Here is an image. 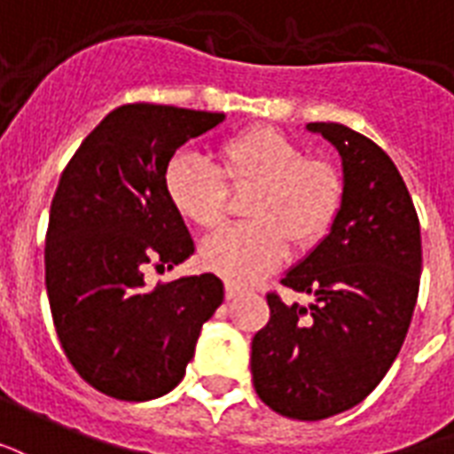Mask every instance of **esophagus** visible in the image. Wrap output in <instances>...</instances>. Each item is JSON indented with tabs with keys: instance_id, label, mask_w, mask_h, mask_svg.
Here are the masks:
<instances>
[{
	"instance_id": "34e87169",
	"label": "esophagus",
	"mask_w": 454,
	"mask_h": 454,
	"mask_svg": "<svg viewBox=\"0 0 454 454\" xmlns=\"http://www.w3.org/2000/svg\"><path fill=\"white\" fill-rule=\"evenodd\" d=\"M224 295H227V300H237L241 295V287L234 286V283H227L224 286Z\"/></svg>"
}]
</instances>
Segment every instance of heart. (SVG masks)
Returning a JSON list of instances; mask_svg holds the SVG:
<instances>
[{
	"label": "heart",
	"instance_id": "1",
	"mask_svg": "<svg viewBox=\"0 0 454 454\" xmlns=\"http://www.w3.org/2000/svg\"><path fill=\"white\" fill-rule=\"evenodd\" d=\"M220 167L193 152H176L164 168V193L186 223L213 230L224 217V177L230 186H254L247 217L200 249V259L234 286H251L278 268L290 241L307 249L339 215L343 178L326 159L307 157L300 142L276 128H249L217 147Z\"/></svg>",
	"mask_w": 454,
	"mask_h": 454
}]
</instances>
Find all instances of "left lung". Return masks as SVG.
Masks as SVG:
<instances>
[{
	"instance_id": "8db88e82",
	"label": "left lung",
	"mask_w": 454,
	"mask_h": 454,
	"mask_svg": "<svg viewBox=\"0 0 454 454\" xmlns=\"http://www.w3.org/2000/svg\"><path fill=\"white\" fill-rule=\"evenodd\" d=\"M307 130L339 152L343 200L329 234L283 278L312 302L268 295L251 375L273 411L322 421L363 402L399 356L419 297L421 227L402 174L375 142L339 122Z\"/></svg>"
}]
</instances>
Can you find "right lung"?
Masks as SVG:
<instances>
[{
  "mask_svg": "<svg viewBox=\"0 0 454 454\" xmlns=\"http://www.w3.org/2000/svg\"><path fill=\"white\" fill-rule=\"evenodd\" d=\"M224 114L128 104L96 125L62 171L45 239L58 339L82 380L122 402L164 396L186 375L203 324L223 304L213 273L147 287L145 270L195 251L164 193V168Z\"/></svg>",
  "mask_w": 454,
  "mask_h": 454,
  "instance_id": "obj_1",
  "label": "right lung"
}]
</instances>
